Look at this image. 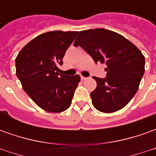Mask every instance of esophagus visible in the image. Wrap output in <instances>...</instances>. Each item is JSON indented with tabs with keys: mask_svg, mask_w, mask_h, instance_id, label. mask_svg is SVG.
I'll list each match as a JSON object with an SVG mask.
<instances>
[{
	"mask_svg": "<svg viewBox=\"0 0 156 156\" xmlns=\"http://www.w3.org/2000/svg\"><path fill=\"white\" fill-rule=\"evenodd\" d=\"M88 78H86V77H83V76H81V79L82 80H86Z\"/></svg>",
	"mask_w": 156,
	"mask_h": 156,
	"instance_id": "esophagus-1",
	"label": "esophagus"
}]
</instances>
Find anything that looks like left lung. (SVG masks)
Segmentation results:
<instances>
[{
  "label": "left lung",
  "mask_w": 156,
  "mask_h": 156,
  "mask_svg": "<svg viewBox=\"0 0 156 156\" xmlns=\"http://www.w3.org/2000/svg\"><path fill=\"white\" fill-rule=\"evenodd\" d=\"M74 47L80 46L98 63H105L106 78L94 77L97 87L92 103L103 113L124 108L136 94L144 73V57L137 47L117 32L103 28L81 31Z\"/></svg>",
  "instance_id": "1"
}]
</instances>
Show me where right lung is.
Segmentation results:
<instances>
[{"label": "right lung", "mask_w": 156, "mask_h": 156, "mask_svg": "<svg viewBox=\"0 0 156 156\" xmlns=\"http://www.w3.org/2000/svg\"><path fill=\"white\" fill-rule=\"evenodd\" d=\"M78 32L53 31L36 37L16 58V73L30 98L45 111L60 113L71 105L80 76L58 71Z\"/></svg>", "instance_id": "right-lung-1"}]
</instances>
